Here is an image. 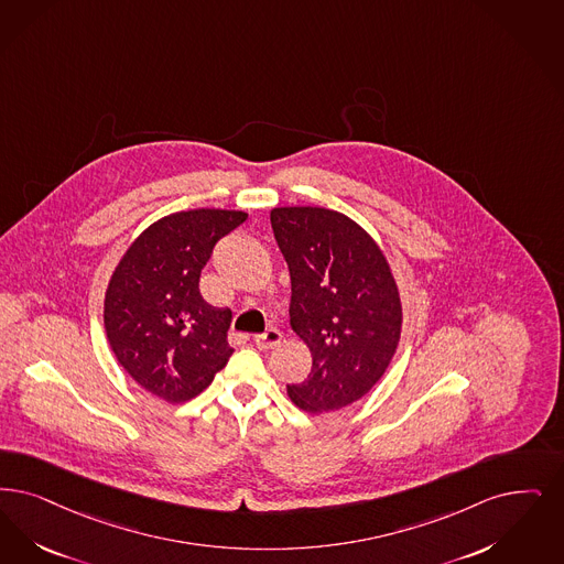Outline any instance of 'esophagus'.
I'll return each mask as SVG.
<instances>
[{"instance_id":"1","label":"esophagus","mask_w":564,"mask_h":564,"mask_svg":"<svg viewBox=\"0 0 564 564\" xmlns=\"http://www.w3.org/2000/svg\"><path fill=\"white\" fill-rule=\"evenodd\" d=\"M281 339H283V334H281L279 329H267L264 334H260V336L253 338V344H256L260 350H272V348H276V346L281 344Z\"/></svg>"}]
</instances>
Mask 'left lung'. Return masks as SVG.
Returning a JSON list of instances; mask_svg holds the SVG:
<instances>
[{
	"instance_id": "left-lung-1",
	"label": "left lung",
	"mask_w": 564,
	"mask_h": 564,
	"mask_svg": "<svg viewBox=\"0 0 564 564\" xmlns=\"http://www.w3.org/2000/svg\"><path fill=\"white\" fill-rule=\"evenodd\" d=\"M271 225L292 276L290 325L313 355L308 378L288 394L306 413L352 405L382 380L401 341L403 306L388 258L336 209L272 207Z\"/></svg>"
}]
</instances>
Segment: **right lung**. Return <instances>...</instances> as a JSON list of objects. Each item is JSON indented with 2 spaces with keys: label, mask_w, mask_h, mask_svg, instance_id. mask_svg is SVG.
I'll return each instance as SVG.
<instances>
[{
  "label": "right lung",
  "mask_w": 564,
  "mask_h": 564,
  "mask_svg": "<svg viewBox=\"0 0 564 564\" xmlns=\"http://www.w3.org/2000/svg\"><path fill=\"white\" fill-rule=\"evenodd\" d=\"M248 212L197 207L144 228L117 262L105 293V332L128 376L178 405L214 382L232 355V313L199 293V276L218 239Z\"/></svg>",
  "instance_id": "1"
}]
</instances>
